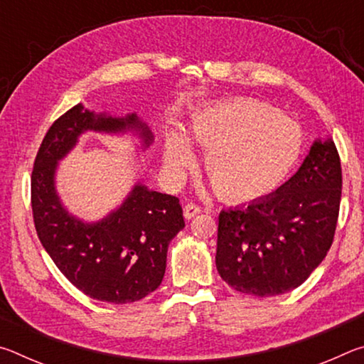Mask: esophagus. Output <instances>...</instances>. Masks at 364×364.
I'll use <instances>...</instances> for the list:
<instances>
[{"label":"esophagus","instance_id":"34e87169","mask_svg":"<svg viewBox=\"0 0 364 364\" xmlns=\"http://www.w3.org/2000/svg\"><path fill=\"white\" fill-rule=\"evenodd\" d=\"M183 213H184V218L191 220V218H194L197 213H200V207L196 204H186L183 208Z\"/></svg>","mask_w":364,"mask_h":364}]
</instances>
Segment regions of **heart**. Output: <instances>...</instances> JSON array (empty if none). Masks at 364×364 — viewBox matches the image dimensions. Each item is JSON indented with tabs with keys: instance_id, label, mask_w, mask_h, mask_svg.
Listing matches in <instances>:
<instances>
[{
	"instance_id": "b5f03b06",
	"label": "heart",
	"mask_w": 364,
	"mask_h": 364,
	"mask_svg": "<svg viewBox=\"0 0 364 364\" xmlns=\"http://www.w3.org/2000/svg\"><path fill=\"white\" fill-rule=\"evenodd\" d=\"M205 147L204 171L221 199L250 202L273 193L301 154L300 127L255 100H225L197 109L186 136L171 132L164 152L165 170L178 180L194 154L188 143Z\"/></svg>"
}]
</instances>
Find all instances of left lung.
<instances>
[{
    "instance_id": "1",
    "label": "left lung",
    "mask_w": 364,
    "mask_h": 364,
    "mask_svg": "<svg viewBox=\"0 0 364 364\" xmlns=\"http://www.w3.org/2000/svg\"><path fill=\"white\" fill-rule=\"evenodd\" d=\"M341 194L334 141L315 139L297 173L273 194L220 213L215 264L221 279L255 297L304 284L331 249Z\"/></svg>"
}]
</instances>
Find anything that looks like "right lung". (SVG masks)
I'll list each match as a JSON object with an SVG mask.
<instances>
[{"label": "right lung", "mask_w": 364, "mask_h": 364, "mask_svg": "<svg viewBox=\"0 0 364 364\" xmlns=\"http://www.w3.org/2000/svg\"><path fill=\"white\" fill-rule=\"evenodd\" d=\"M86 132L133 133L141 149L154 134L136 114H96L83 104L59 117L36 154L32 171L33 221L43 247L78 291L107 304H132L164 279L167 250L184 228L178 197L136 183L122 205L97 221H85L64 207L56 189L59 162Z\"/></svg>", "instance_id": "add662e5"}]
</instances>
